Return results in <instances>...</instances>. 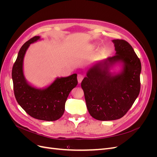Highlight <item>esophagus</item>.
I'll list each match as a JSON object with an SVG mask.
<instances>
[{"mask_svg":"<svg viewBox=\"0 0 157 157\" xmlns=\"http://www.w3.org/2000/svg\"><path fill=\"white\" fill-rule=\"evenodd\" d=\"M83 78H84V77H83V76H82V75L78 74V75H77V80H78V84L81 83V82H82V80H83Z\"/></svg>","mask_w":157,"mask_h":157,"instance_id":"1","label":"esophagus"}]
</instances>
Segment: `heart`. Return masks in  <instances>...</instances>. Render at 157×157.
<instances>
[{
    "label": "heart",
    "instance_id": "1",
    "mask_svg": "<svg viewBox=\"0 0 157 157\" xmlns=\"http://www.w3.org/2000/svg\"><path fill=\"white\" fill-rule=\"evenodd\" d=\"M92 49H94L95 48H94V46H92Z\"/></svg>",
    "mask_w": 157,
    "mask_h": 157
}]
</instances>
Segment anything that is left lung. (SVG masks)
I'll list each match as a JSON object with an SVG mask.
<instances>
[{"instance_id":"obj_1","label":"left lung","mask_w":157,"mask_h":157,"mask_svg":"<svg viewBox=\"0 0 157 157\" xmlns=\"http://www.w3.org/2000/svg\"><path fill=\"white\" fill-rule=\"evenodd\" d=\"M115 55L97 61L86 72L81 82L90 115L98 121L119 119L129 110L140 92L141 61L132 46L116 39ZM121 63L119 73L110 70Z\"/></svg>"}]
</instances>
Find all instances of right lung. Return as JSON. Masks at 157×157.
I'll use <instances>...</instances> for the list:
<instances>
[{
    "label": "right lung",
    "instance_id": "1",
    "mask_svg": "<svg viewBox=\"0 0 157 157\" xmlns=\"http://www.w3.org/2000/svg\"><path fill=\"white\" fill-rule=\"evenodd\" d=\"M39 40V36L33 37L18 52L12 71L13 92L18 104L28 115L39 120L54 121L63 115L69 94L78 84L77 75L56 78L44 88H37L28 82L23 73V59L30 44Z\"/></svg>",
    "mask_w": 157,
    "mask_h": 157
}]
</instances>
